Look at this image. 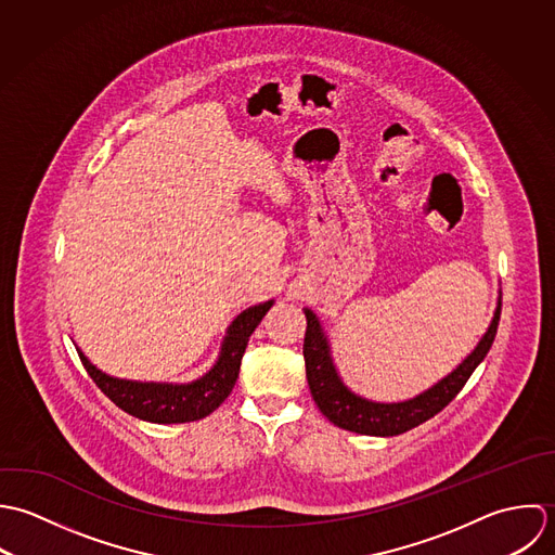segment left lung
Returning <instances> with one entry per match:
<instances>
[{"label":"left lung","instance_id":"obj_1","mask_svg":"<svg viewBox=\"0 0 555 555\" xmlns=\"http://www.w3.org/2000/svg\"><path fill=\"white\" fill-rule=\"evenodd\" d=\"M502 313V294L498 298V307L493 313V320L474 347V351L443 379L429 390L416 395L414 399L399 401V403H377L362 399L360 395H353L343 379L336 373L333 356H331V343L324 333L318 315L311 309H305L307 315V334H305V362H307V379L311 395L322 410V414L334 423L336 427L345 431H353L360 436H377V438H390L405 434L425 421L434 418L438 412L459 395V390L465 386L474 369L485 360L489 353L493 338L498 333V322Z\"/></svg>","mask_w":555,"mask_h":555}]
</instances>
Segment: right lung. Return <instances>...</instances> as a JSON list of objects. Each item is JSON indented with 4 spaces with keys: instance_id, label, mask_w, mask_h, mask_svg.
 <instances>
[{
    "instance_id": "right-lung-1",
    "label": "right lung",
    "mask_w": 555,
    "mask_h": 555,
    "mask_svg": "<svg viewBox=\"0 0 555 555\" xmlns=\"http://www.w3.org/2000/svg\"><path fill=\"white\" fill-rule=\"evenodd\" d=\"M272 305L274 300H268L242 311L227 331L217 364L204 377L191 384L117 379L96 369L81 349L77 351L96 386L126 414L158 425L193 423L212 414L229 397L240 373V362L248 345V336L255 333Z\"/></svg>"
}]
</instances>
